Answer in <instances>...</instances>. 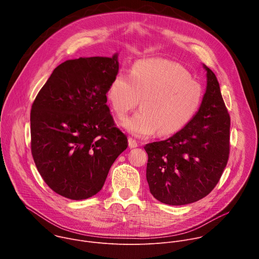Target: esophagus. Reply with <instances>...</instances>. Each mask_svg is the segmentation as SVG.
Segmentation results:
<instances>
[{
	"label": "esophagus",
	"instance_id": "esophagus-1",
	"mask_svg": "<svg viewBox=\"0 0 259 259\" xmlns=\"http://www.w3.org/2000/svg\"><path fill=\"white\" fill-rule=\"evenodd\" d=\"M128 144H129L130 149H134V147H137V146H138L137 141H136L135 139H133V138H129V139H128Z\"/></svg>",
	"mask_w": 259,
	"mask_h": 259
}]
</instances>
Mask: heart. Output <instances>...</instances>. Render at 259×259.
<instances>
[{
	"label": "heart",
	"mask_w": 259,
	"mask_h": 259,
	"mask_svg": "<svg viewBox=\"0 0 259 259\" xmlns=\"http://www.w3.org/2000/svg\"><path fill=\"white\" fill-rule=\"evenodd\" d=\"M106 96L119 118L126 117L140 99L139 112L121 122L132 135L145 137L158 131L169 136L193 120L202 103L203 88L180 64L151 58L135 63L130 78L118 73Z\"/></svg>",
	"instance_id": "heart-1"
}]
</instances>
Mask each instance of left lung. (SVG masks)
<instances>
[{"mask_svg": "<svg viewBox=\"0 0 259 259\" xmlns=\"http://www.w3.org/2000/svg\"><path fill=\"white\" fill-rule=\"evenodd\" d=\"M203 67L206 91L193 120L168 139L144 146L151 194L167 205H187L206 197L228 164L230 115L215 73Z\"/></svg>", "mask_w": 259, "mask_h": 259, "instance_id": "left-lung-1", "label": "left lung"}]
</instances>
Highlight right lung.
Instances as JSON below:
<instances>
[{"label": "right lung", "mask_w": 259, "mask_h": 259, "mask_svg": "<svg viewBox=\"0 0 259 259\" xmlns=\"http://www.w3.org/2000/svg\"><path fill=\"white\" fill-rule=\"evenodd\" d=\"M118 55L62 62L32 103L34 164L47 186L67 199L84 200L100 192L128 146L106 104L109 84L119 71Z\"/></svg>", "instance_id": "add662e5"}]
</instances>
